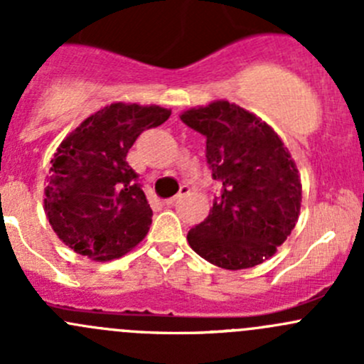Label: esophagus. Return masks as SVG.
<instances>
[{
  "instance_id": "1",
  "label": "esophagus",
  "mask_w": 364,
  "mask_h": 364,
  "mask_svg": "<svg viewBox=\"0 0 364 364\" xmlns=\"http://www.w3.org/2000/svg\"><path fill=\"white\" fill-rule=\"evenodd\" d=\"M192 192V190H190V186H181V190H179V193H176L174 197H171V199H167V204L168 205H172V204H176L178 203L179 199H181V197H185V196H188V193Z\"/></svg>"
}]
</instances>
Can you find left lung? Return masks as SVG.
Returning a JSON list of instances; mask_svg holds the SVG:
<instances>
[{"label": "left lung", "instance_id": "left-lung-1", "mask_svg": "<svg viewBox=\"0 0 364 364\" xmlns=\"http://www.w3.org/2000/svg\"><path fill=\"white\" fill-rule=\"evenodd\" d=\"M205 137V160L222 192L204 222L188 232L190 247L223 269H247L274 255L296 227L301 179L277 132L227 100L183 112Z\"/></svg>", "mask_w": 364, "mask_h": 364}]
</instances>
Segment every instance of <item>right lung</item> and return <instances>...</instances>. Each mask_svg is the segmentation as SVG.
Listing matches in <instances>:
<instances>
[{
  "mask_svg": "<svg viewBox=\"0 0 364 364\" xmlns=\"http://www.w3.org/2000/svg\"><path fill=\"white\" fill-rule=\"evenodd\" d=\"M168 116L159 105L117 102L61 142L50 160L43 204L54 232L73 252L102 262L144 240L153 211L127 155L142 132Z\"/></svg>",
  "mask_w": 364,
  "mask_h": 364,
  "instance_id": "right-lung-1",
  "label": "right lung"
}]
</instances>
